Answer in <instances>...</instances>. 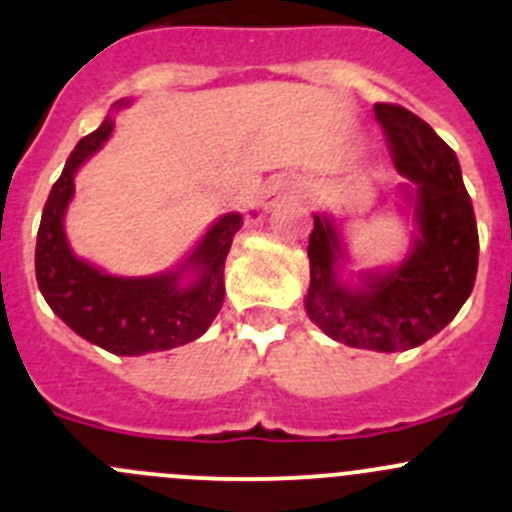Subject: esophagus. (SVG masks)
Here are the masks:
<instances>
[{"label":"esophagus","instance_id":"1","mask_svg":"<svg viewBox=\"0 0 512 512\" xmlns=\"http://www.w3.org/2000/svg\"><path fill=\"white\" fill-rule=\"evenodd\" d=\"M297 187H300V185H297L295 177H290V175L275 177V180H272L270 185H267V190H265V207H275L280 200L295 195Z\"/></svg>","mask_w":512,"mask_h":512}]
</instances>
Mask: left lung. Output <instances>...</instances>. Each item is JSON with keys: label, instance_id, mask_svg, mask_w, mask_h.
Wrapping results in <instances>:
<instances>
[{"label": "left lung", "instance_id": "left-lung-1", "mask_svg": "<svg viewBox=\"0 0 512 512\" xmlns=\"http://www.w3.org/2000/svg\"><path fill=\"white\" fill-rule=\"evenodd\" d=\"M388 135L403 195L413 207L410 255L390 270L340 280L347 255L330 215H315L307 257V317L332 340L375 352H400L438 335L470 297L478 275V225L455 152L425 119L400 104H375Z\"/></svg>", "mask_w": 512, "mask_h": 512}]
</instances>
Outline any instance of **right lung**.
Wrapping results in <instances>:
<instances>
[{
	"instance_id": "add662e5",
	"label": "right lung",
	"mask_w": 512,
	"mask_h": 512,
	"mask_svg": "<svg viewBox=\"0 0 512 512\" xmlns=\"http://www.w3.org/2000/svg\"><path fill=\"white\" fill-rule=\"evenodd\" d=\"M119 99L114 109L127 107ZM112 117L82 137L52 185L37 232V285L54 315L79 337L112 355L172 350L205 335L225 300V260L242 227L240 212L222 215L177 270L152 277H117L77 257L64 235L74 175L109 140ZM188 275L187 281L181 277Z\"/></svg>"
}]
</instances>
